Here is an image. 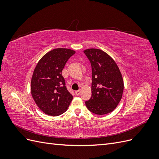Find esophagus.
Instances as JSON below:
<instances>
[{"mask_svg":"<svg viewBox=\"0 0 159 159\" xmlns=\"http://www.w3.org/2000/svg\"><path fill=\"white\" fill-rule=\"evenodd\" d=\"M75 93L76 95H79L80 93V90H77V91H75Z\"/></svg>","mask_w":159,"mask_h":159,"instance_id":"34e87169","label":"esophagus"}]
</instances>
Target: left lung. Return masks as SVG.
Instances as JSON below:
<instances>
[{
  "instance_id": "1",
  "label": "left lung",
  "mask_w": 159,
  "mask_h": 159,
  "mask_svg": "<svg viewBox=\"0 0 159 159\" xmlns=\"http://www.w3.org/2000/svg\"><path fill=\"white\" fill-rule=\"evenodd\" d=\"M91 66V97L86 107L95 114L111 113L121 99L123 80L115 61L107 53L99 49L84 51Z\"/></svg>"
}]
</instances>
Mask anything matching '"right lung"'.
<instances>
[{
	"instance_id": "right-lung-1",
	"label": "right lung",
	"mask_w": 159,
	"mask_h": 159,
	"mask_svg": "<svg viewBox=\"0 0 159 159\" xmlns=\"http://www.w3.org/2000/svg\"><path fill=\"white\" fill-rule=\"evenodd\" d=\"M75 53L66 48L52 50L42 57L34 71L32 96L38 107L47 115L58 116L64 113L73 99L61 71Z\"/></svg>"
}]
</instances>
